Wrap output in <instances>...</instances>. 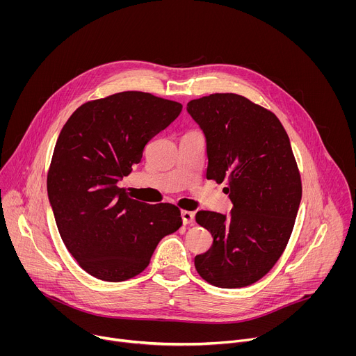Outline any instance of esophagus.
<instances>
[{"label": "esophagus", "instance_id": "1", "mask_svg": "<svg viewBox=\"0 0 356 356\" xmlns=\"http://www.w3.org/2000/svg\"><path fill=\"white\" fill-rule=\"evenodd\" d=\"M194 217L195 214L193 211H187V210H183L181 211V220H183V224H193L194 222Z\"/></svg>", "mask_w": 356, "mask_h": 356}]
</instances>
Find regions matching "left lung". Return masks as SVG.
I'll use <instances>...</instances> for the list:
<instances>
[{
  "label": "left lung",
  "instance_id": "1",
  "mask_svg": "<svg viewBox=\"0 0 356 356\" xmlns=\"http://www.w3.org/2000/svg\"><path fill=\"white\" fill-rule=\"evenodd\" d=\"M187 111L207 138V179L225 190L231 216L198 211L213 245L194 258L213 286L238 289L262 279L290 239L301 200V177L279 118L234 92L191 99Z\"/></svg>",
  "mask_w": 356,
  "mask_h": 356
}]
</instances>
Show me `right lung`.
I'll list each match as a JSON object with an SVG mask.
<instances>
[{
    "label": "right lung",
    "mask_w": 356,
    "mask_h": 356,
    "mask_svg": "<svg viewBox=\"0 0 356 356\" xmlns=\"http://www.w3.org/2000/svg\"><path fill=\"white\" fill-rule=\"evenodd\" d=\"M181 108L150 92L122 91L87 101L62 128L47 194L67 250L88 275L106 282L135 277L159 241L181 227L176 206L146 204L117 186Z\"/></svg>",
    "instance_id": "add662e5"
}]
</instances>
